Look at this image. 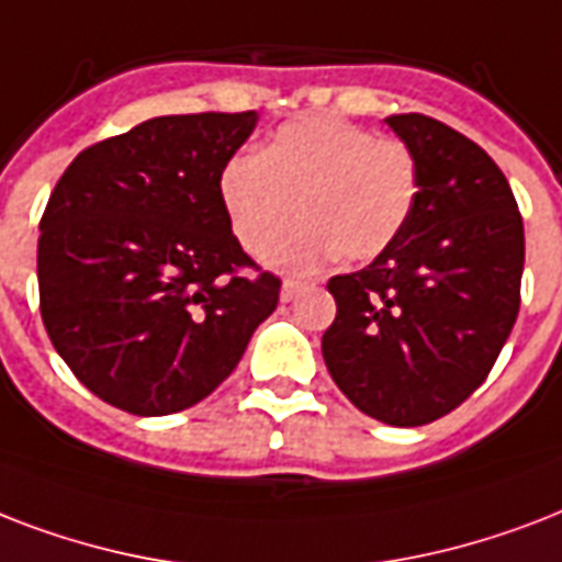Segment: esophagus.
<instances>
[{
  "label": "esophagus",
  "instance_id": "esophagus-1",
  "mask_svg": "<svg viewBox=\"0 0 562 562\" xmlns=\"http://www.w3.org/2000/svg\"><path fill=\"white\" fill-rule=\"evenodd\" d=\"M302 290L304 284H299V281H284V284H281V302H293Z\"/></svg>",
  "mask_w": 562,
  "mask_h": 562
}]
</instances>
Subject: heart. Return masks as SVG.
<instances>
[{"instance_id":"b5f03b06","label":"heart","mask_w":562,"mask_h":562,"mask_svg":"<svg viewBox=\"0 0 562 562\" xmlns=\"http://www.w3.org/2000/svg\"><path fill=\"white\" fill-rule=\"evenodd\" d=\"M419 195L413 151L340 116H311L278 128L258 158L225 164L220 199L234 237L251 255L267 251L281 272H313L342 251L351 263L384 255L411 220Z\"/></svg>"}]
</instances>
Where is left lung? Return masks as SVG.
<instances>
[{"label": "left lung", "mask_w": 562, "mask_h": 562, "mask_svg": "<svg viewBox=\"0 0 562 562\" xmlns=\"http://www.w3.org/2000/svg\"><path fill=\"white\" fill-rule=\"evenodd\" d=\"M384 123L416 158L419 195L384 255L328 281L337 319L322 358L358 411L416 428L467 402L502 355L519 313L525 228L477 143L422 114Z\"/></svg>", "instance_id": "1"}]
</instances>
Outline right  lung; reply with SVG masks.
Here are the masks:
<instances>
[{
    "instance_id": "add662e5",
    "label": "right lung",
    "mask_w": 562,
    "mask_h": 562,
    "mask_svg": "<svg viewBox=\"0 0 562 562\" xmlns=\"http://www.w3.org/2000/svg\"><path fill=\"white\" fill-rule=\"evenodd\" d=\"M258 111L155 116L85 149L41 220L37 284L72 375L134 416L193 407L232 375L281 281L232 234L220 176Z\"/></svg>"
}]
</instances>
